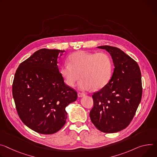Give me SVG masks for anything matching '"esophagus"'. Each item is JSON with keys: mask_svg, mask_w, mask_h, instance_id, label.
<instances>
[{"mask_svg": "<svg viewBox=\"0 0 157 157\" xmlns=\"http://www.w3.org/2000/svg\"><path fill=\"white\" fill-rule=\"evenodd\" d=\"M78 97H82V96H85V94H84V93H83L79 92V93H78Z\"/></svg>", "mask_w": 157, "mask_h": 157, "instance_id": "obj_1", "label": "esophagus"}]
</instances>
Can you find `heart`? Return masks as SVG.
<instances>
[{"label": "heart", "instance_id": "obj_1", "mask_svg": "<svg viewBox=\"0 0 157 157\" xmlns=\"http://www.w3.org/2000/svg\"><path fill=\"white\" fill-rule=\"evenodd\" d=\"M69 64H64L60 74L65 83L70 87L78 84L82 90H100L111 80L113 71V63L111 56L105 52H90L79 51L71 54Z\"/></svg>", "mask_w": 157, "mask_h": 157}]
</instances>
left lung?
I'll return each mask as SVG.
<instances>
[{
  "instance_id": "obj_1",
  "label": "left lung",
  "mask_w": 157,
  "mask_h": 157,
  "mask_svg": "<svg viewBox=\"0 0 157 157\" xmlns=\"http://www.w3.org/2000/svg\"><path fill=\"white\" fill-rule=\"evenodd\" d=\"M98 48L109 52L115 69L106 86L92 95L93 107L90 116L98 130L116 133L130 124L141 101V72L137 63L119 48Z\"/></svg>"
}]
</instances>
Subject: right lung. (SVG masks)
Instances as JSON below:
<instances>
[{
	"label": "right lung",
	"instance_id": "add662e5",
	"mask_svg": "<svg viewBox=\"0 0 157 157\" xmlns=\"http://www.w3.org/2000/svg\"><path fill=\"white\" fill-rule=\"evenodd\" d=\"M64 52L39 49L19 64L14 76L12 95L18 115L39 133L60 130L66 122V107L78 98L77 92L64 82L57 65Z\"/></svg>",
	"mask_w": 157,
	"mask_h": 157
}]
</instances>
